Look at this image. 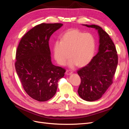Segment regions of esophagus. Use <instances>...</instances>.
I'll return each instance as SVG.
<instances>
[{"label": "esophagus", "instance_id": "34e87169", "mask_svg": "<svg viewBox=\"0 0 129 129\" xmlns=\"http://www.w3.org/2000/svg\"><path fill=\"white\" fill-rule=\"evenodd\" d=\"M72 73H73V72H72L71 71H68V70H67V71H66V74L67 75H71V74H72Z\"/></svg>", "mask_w": 129, "mask_h": 129}]
</instances>
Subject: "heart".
<instances>
[{"label":"heart","mask_w":129,"mask_h":129,"mask_svg":"<svg viewBox=\"0 0 129 129\" xmlns=\"http://www.w3.org/2000/svg\"><path fill=\"white\" fill-rule=\"evenodd\" d=\"M96 42L91 34L77 29H69L53 46V56L57 63L65 65L70 57L68 66L73 68L78 65L83 67L88 64L94 56Z\"/></svg>","instance_id":"b5f03b06"}]
</instances>
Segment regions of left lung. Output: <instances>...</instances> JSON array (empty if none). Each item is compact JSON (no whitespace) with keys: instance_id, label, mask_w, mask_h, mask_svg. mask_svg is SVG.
Returning a JSON list of instances; mask_svg holds the SVG:
<instances>
[{"instance_id":"8db88e82","label":"left lung","mask_w":129,"mask_h":129,"mask_svg":"<svg viewBox=\"0 0 129 129\" xmlns=\"http://www.w3.org/2000/svg\"><path fill=\"white\" fill-rule=\"evenodd\" d=\"M82 25L95 28L99 36L98 53L86 66L77 71L81 80L77 91L79 95L85 101L92 102L100 99L112 84L118 55L111 39L101 27Z\"/></svg>"}]
</instances>
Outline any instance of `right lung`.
<instances>
[{
  "instance_id": "right-lung-1",
  "label": "right lung",
  "mask_w": 129,
  "mask_h": 129,
  "mask_svg": "<svg viewBox=\"0 0 129 129\" xmlns=\"http://www.w3.org/2000/svg\"><path fill=\"white\" fill-rule=\"evenodd\" d=\"M63 24L42 23L33 27L22 37L16 52L15 67L25 91L39 102L55 95L57 82L65 69L51 61L49 40Z\"/></svg>"
}]
</instances>
